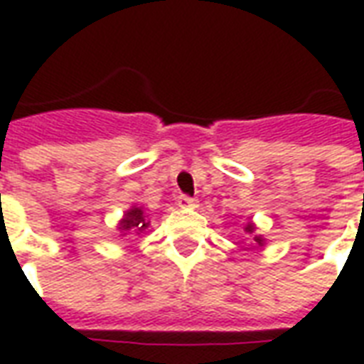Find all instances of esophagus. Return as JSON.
<instances>
[{"mask_svg":"<svg viewBox=\"0 0 364 364\" xmlns=\"http://www.w3.org/2000/svg\"><path fill=\"white\" fill-rule=\"evenodd\" d=\"M179 205H181V206H193V208H195V206L198 205V198L189 197V195H181V197H179Z\"/></svg>","mask_w":364,"mask_h":364,"instance_id":"obj_1","label":"esophagus"}]
</instances>
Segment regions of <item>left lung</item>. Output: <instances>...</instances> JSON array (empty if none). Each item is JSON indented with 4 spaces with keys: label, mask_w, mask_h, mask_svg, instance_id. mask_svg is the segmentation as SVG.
Here are the masks:
<instances>
[{
    "label": "left lung",
    "mask_w": 364,
    "mask_h": 364,
    "mask_svg": "<svg viewBox=\"0 0 364 364\" xmlns=\"http://www.w3.org/2000/svg\"><path fill=\"white\" fill-rule=\"evenodd\" d=\"M245 232H250V234H252V232H253L252 224H247V226H245ZM253 240H255V244H257V245H263V240H261L259 236H255Z\"/></svg>",
    "instance_id": "obj_1"
}]
</instances>
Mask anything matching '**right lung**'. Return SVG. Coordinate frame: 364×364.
Masks as SVG:
<instances>
[{
    "label": "right lung",
    "instance_id": "1",
    "mask_svg": "<svg viewBox=\"0 0 364 364\" xmlns=\"http://www.w3.org/2000/svg\"><path fill=\"white\" fill-rule=\"evenodd\" d=\"M150 226V220L146 218V213L142 208H130L124 216V220L120 222V230H132V232H144V230Z\"/></svg>",
    "mask_w": 364,
    "mask_h": 364
}]
</instances>
